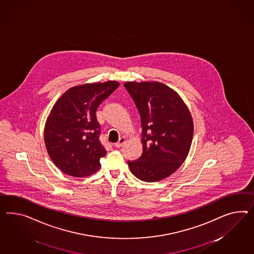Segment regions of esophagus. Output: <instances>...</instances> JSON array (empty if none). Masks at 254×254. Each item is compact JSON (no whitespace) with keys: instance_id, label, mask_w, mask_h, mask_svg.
<instances>
[{"instance_id":"esophagus-1","label":"esophagus","mask_w":254,"mask_h":254,"mask_svg":"<svg viewBox=\"0 0 254 254\" xmlns=\"http://www.w3.org/2000/svg\"><path fill=\"white\" fill-rule=\"evenodd\" d=\"M126 140H127V139H126V137H120V138H119V140H118V141H117V143H116V144H115V147H117V148H120V147H121V146H123V144H125V142H126Z\"/></svg>"}]
</instances>
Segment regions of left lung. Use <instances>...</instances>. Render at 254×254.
<instances>
[{
	"label": "left lung",
	"instance_id": "obj_1",
	"mask_svg": "<svg viewBox=\"0 0 254 254\" xmlns=\"http://www.w3.org/2000/svg\"><path fill=\"white\" fill-rule=\"evenodd\" d=\"M141 121L142 154L128 161L131 173L145 182H156L177 171L188 156L193 119L179 93L159 81L124 83Z\"/></svg>",
	"mask_w": 254,
	"mask_h": 254
}]
</instances>
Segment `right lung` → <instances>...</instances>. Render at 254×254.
<instances>
[{"instance_id": "1", "label": "right lung", "mask_w": 254, "mask_h": 254, "mask_svg": "<svg viewBox=\"0 0 254 254\" xmlns=\"http://www.w3.org/2000/svg\"><path fill=\"white\" fill-rule=\"evenodd\" d=\"M119 85L116 80L85 83L67 89L56 101L44 127V142L63 173L87 178L100 169L106 151L99 141L97 108Z\"/></svg>"}]
</instances>
